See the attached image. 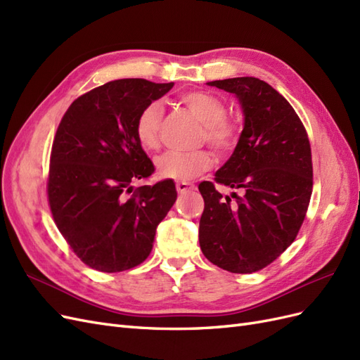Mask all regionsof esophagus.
Here are the masks:
<instances>
[{"label":"esophagus","instance_id":"34e87169","mask_svg":"<svg viewBox=\"0 0 360 360\" xmlns=\"http://www.w3.org/2000/svg\"><path fill=\"white\" fill-rule=\"evenodd\" d=\"M194 188V186L193 184H190V182H178L176 184V190H178V193H187V191H190V190H193Z\"/></svg>","mask_w":360,"mask_h":360}]
</instances>
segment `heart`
I'll return each instance as SVG.
<instances>
[{"instance_id":"1","label":"heart","mask_w":360,"mask_h":360,"mask_svg":"<svg viewBox=\"0 0 360 360\" xmlns=\"http://www.w3.org/2000/svg\"><path fill=\"white\" fill-rule=\"evenodd\" d=\"M186 105L203 125L202 141L217 150L228 153L237 148L241 137V125L226 116L228 107L224 102L207 91H188L181 96ZM162 120V110L155 102L146 105L140 111L136 120V137L140 145L153 150L160 146V129ZM212 166V155L205 149L193 152H167L155 160L158 176L186 182L191 181L200 173L210 170Z\"/></svg>"}]
</instances>
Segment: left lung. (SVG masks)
<instances>
[{
	"label": "left lung",
	"mask_w": 360,
	"mask_h": 360,
	"mask_svg": "<svg viewBox=\"0 0 360 360\" xmlns=\"http://www.w3.org/2000/svg\"><path fill=\"white\" fill-rule=\"evenodd\" d=\"M208 86L235 95L244 127L237 148L215 172V182L240 190L223 199L214 184L199 191L202 253L231 273H253L279 258L299 233L312 194V157L306 129L279 91L238 77Z\"/></svg>",
	"instance_id": "left-lung-1"
}]
</instances>
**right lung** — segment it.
<instances>
[{"mask_svg":"<svg viewBox=\"0 0 360 360\" xmlns=\"http://www.w3.org/2000/svg\"><path fill=\"white\" fill-rule=\"evenodd\" d=\"M172 87L141 78L110 81L72 102L60 122L48 200L58 231L90 269L117 273L141 264L176 200L172 179L132 186L155 170L136 137L137 116Z\"/></svg>","mask_w":360,"mask_h":360,"instance_id":"right-lung-1","label":"right lung"}]
</instances>
